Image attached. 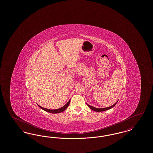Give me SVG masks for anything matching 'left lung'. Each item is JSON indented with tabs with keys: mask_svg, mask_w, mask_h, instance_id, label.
Segmentation results:
<instances>
[{
	"mask_svg": "<svg viewBox=\"0 0 153 153\" xmlns=\"http://www.w3.org/2000/svg\"><path fill=\"white\" fill-rule=\"evenodd\" d=\"M117 102H115L114 105H112V106H110L109 107L103 108H95V107H92V106H91V105L88 104L87 103V105L91 109H92V110H94V111H96V112H102V111H107V110H108V109L112 108V107H114L117 104Z\"/></svg>",
	"mask_w": 153,
	"mask_h": 153,
	"instance_id": "8db88e82",
	"label": "left lung"
}]
</instances>
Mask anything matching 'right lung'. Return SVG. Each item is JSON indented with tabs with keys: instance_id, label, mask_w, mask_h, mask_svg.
Returning <instances> with one entry per match:
<instances>
[{
	"instance_id": "obj_1",
	"label": "right lung",
	"mask_w": 153,
	"mask_h": 153,
	"mask_svg": "<svg viewBox=\"0 0 153 153\" xmlns=\"http://www.w3.org/2000/svg\"><path fill=\"white\" fill-rule=\"evenodd\" d=\"M70 102H71V100H69V102H68L65 105H64L62 107H61V108H58V109H47V108H45L44 107H41V106L39 105H38V106H39L41 109H43V110L46 111V112H50V113H52V114H58V113H60V112H61L65 111V110L67 108V107L69 106Z\"/></svg>"
}]
</instances>
